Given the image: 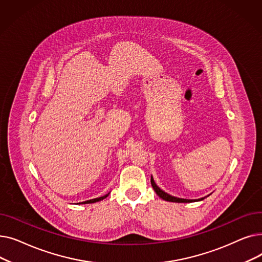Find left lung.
<instances>
[{
    "label": "left lung",
    "mask_w": 262,
    "mask_h": 262,
    "mask_svg": "<svg viewBox=\"0 0 262 262\" xmlns=\"http://www.w3.org/2000/svg\"><path fill=\"white\" fill-rule=\"evenodd\" d=\"M150 184H152V187L153 189L155 190L156 193L158 194L159 198H161L162 200L164 201H168V202H175V203H191V202H194V200H185V199H178V198H175V196H172L168 193H166V192L162 191L154 182L153 177H150ZM201 200H204V199H201ZM199 201V200H198Z\"/></svg>",
    "instance_id": "1"
}]
</instances>
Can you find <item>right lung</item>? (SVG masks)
<instances>
[{
	"label": "right lung",
	"mask_w": 262,
	"mask_h": 262,
	"mask_svg": "<svg viewBox=\"0 0 262 262\" xmlns=\"http://www.w3.org/2000/svg\"><path fill=\"white\" fill-rule=\"evenodd\" d=\"M108 195H109V193H108V194H106V195H104V196H102V198H98V199H93V200H89V201H86V202H84V203H82V204H91V203L99 202V201H102V200L106 199ZM79 204H81V203H79Z\"/></svg>",
	"instance_id": "1"
}]
</instances>
